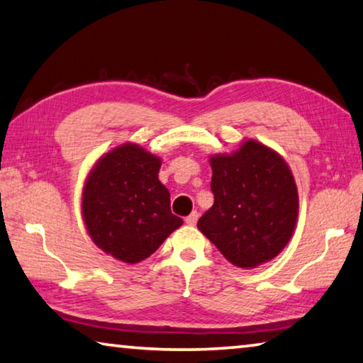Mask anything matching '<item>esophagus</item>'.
Returning <instances> with one entry per match:
<instances>
[{"instance_id":"esophagus-1","label":"esophagus","mask_w":363,"mask_h":363,"mask_svg":"<svg viewBox=\"0 0 363 363\" xmlns=\"http://www.w3.org/2000/svg\"><path fill=\"white\" fill-rule=\"evenodd\" d=\"M196 220H199V213L194 211L192 214H189V216L186 218V224H189V225H195V224H196Z\"/></svg>"}]
</instances>
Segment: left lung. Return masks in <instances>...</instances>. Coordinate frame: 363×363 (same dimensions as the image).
I'll use <instances>...</instances> for the list:
<instances>
[{
  "label": "left lung",
  "instance_id": "1",
  "mask_svg": "<svg viewBox=\"0 0 363 363\" xmlns=\"http://www.w3.org/2000/svg\"><path fill=\"white\" fill-rule=\"evenodd\" d=\"M210 162L214 203L196 227L233 266L270 261L296 225L298 190L288 164L256 140Z\"/></svg>",
  "mask_w": 363,
  "mask_h": 363
}]
</instances>
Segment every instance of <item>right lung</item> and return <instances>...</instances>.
I'll use <instances>...</instances> for the list:
<instances>
[{
	"label": "right lung",
	"mask_w": 363,
	"mask_h": 363,
	"mask_svg": "<svg viewBox=\"0 0 363 363\" xmlns=\"http://www.w3.org/2000/svg\"><path fill=\"white\" fill-rule=\"evenodd\" d=\"M160 158L136 144L104 155L86 181L83 218L104 253L136 264L149 257L182 219L171 213L168 189L158 181Z\"/></svg>",
	"instance_id": "1"
}]
</instances>
